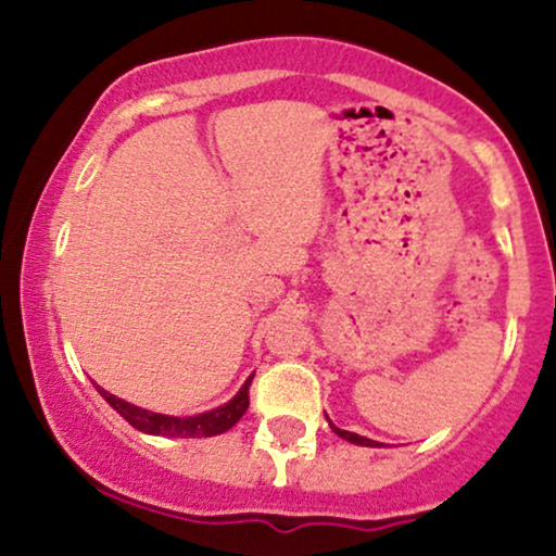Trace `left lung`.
I'll use <instances>...</instances> for the list:
<instances>
[{
  "label": "left lung",
  "instance_id": "obj_1",
  "mask_svg": "<svg viewBox=\"0 0 556 556\" xmlns=\"http://www.w3.org/2000/svg\"><path fill=\"white\" fill-rule=\"evenodd\" d=\"M327 420H329V418H327ZM329 426H331V431L337 433V437H342V439H344V442H353V444H361V446H384V444L374 442V439L361 437V433H353V431H342V429H337V426L331 424V420H329Z\"/></svg>",
  "mask_w": 556,
  "mask_h": 556
}]
</instances>
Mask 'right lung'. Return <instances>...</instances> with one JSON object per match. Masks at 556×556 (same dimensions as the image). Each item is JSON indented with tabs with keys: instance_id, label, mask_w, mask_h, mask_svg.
<instances>
[{
	"instance_id": "add662e5",
	"label": "right lung",
	"mask_w": 556,
	"mask_h": 556,
	"mask_svg": "<svg viewBox=\"0 0 556 556\" xmlns=\"http://www.w3.org/2000/svg\"><path fill=\"white\" fill-rule=\"evenodd\" d=\"M253 374L248 376L245 384L240 387V392L235 394L232 400L225 402V405L214 407V410L198 413V416H164V413L146 410V407L132 405L117 394H110L106 389H99V394L104 397L114 410L123 416L132 429L151 433V437H175V439H195V437H216V433H225L232 429L235 424L242 418V413L248 410V387H251Z\"/></svg>"
}]
</instances>
